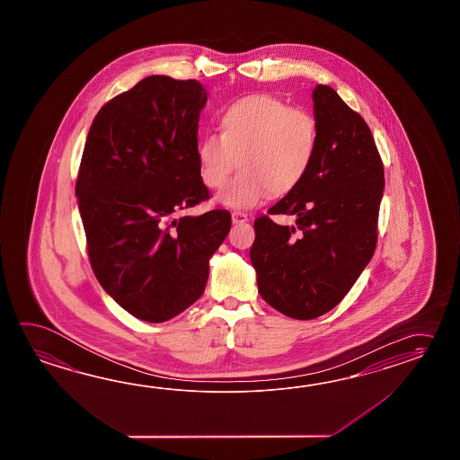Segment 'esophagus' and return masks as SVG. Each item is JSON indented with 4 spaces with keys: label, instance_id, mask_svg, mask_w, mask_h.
Masks as SVG:
<instances>
[{
    "label": "esophagus",
    "instance_id": "34e87169",
    "mask_svg": "<svg viewBox=\"0 0 460 460\" xmlns=\"http://www.w3.org/2000/svg\"><path fill=\"white\" fill-rule=\"evenodd\" d=\"M232 222L234 224H244V222H248V216L243 212H232Z\"/></svg>",
    "mask_w": 460,
    "mask_h": 460
}]
</instances>
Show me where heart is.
<instances>
[{"label":"heart","instance_id":"obj_1","mask_svg":"<svg viewBox=\"0 0 460 460\" xmlns=\"http://www.w3.org/2000/svg\"><path fill=\"white\" fill-rule=\"evenodd\" d=\"M220 131L199 139L197 159L206 186L222 189L238 157L243 171L217 197L218 204L234 210L258 206L270 192H291L307 174L319 145L313 113L271 95L230 103L220 117Z\"/></svg>","mask_w":460,"mask_h":460}]
</instances>
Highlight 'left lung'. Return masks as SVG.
Wrapping results in <instances>:
<instances>
[{
	"instance_id": "obj_1",
	"label": "left lung",
	"mask_w": 460,
	"mask_h": 460,
	"mask_svg": "<svg viewBox=\"0 0 460 460\" xmlns=\"http://www.w3.org/2000/svg\"><path fill=\"white\" fill-rule=\"evenodd\" d=\"M319 145L301 184L268 210L293 226L254 220L250 260L258 293L276 311L309 321L352 289L376 246L385 172L372 131L333 88L313 92Z\"/></svg>"
}]
</instances>
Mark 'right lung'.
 I'll return each instance as SVG.
<instances>
[{"label":"right lung","instance_id":"right-lung-1","mask_svg":"<svg viewBox=\"0 0 460 460\" xmlns=\"http://www.w3.org/2000/svg\"><path fill=\"white\" fill-rule=\"evenodd\" d=\"M206 90L151 75L93 119L75 197L98 283L127 313L164 323L206 289L208 261L230 232L228 210L177 217L208 199L197 159Z\"/></svg>","mask_w":460,"mask_h":460}]
</instances>
